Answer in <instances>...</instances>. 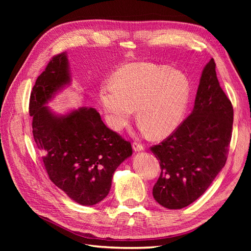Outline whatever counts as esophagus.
Returning <instances> with one entry per match:
<instances>
[{
	"label": "esophagus",
	"mask_w": 251,
	"mask_h": 251,
	"mask_svg": "<svg viewBox=\"0 0 251 251\" xmlns=\"http://www.w3.org/2000/svg\"><path fill=\"white\" fill-rule=\"evenodd\" d=\"M133 150L135 151H144V147L142 146V144H140L138 142H134L133 143Z\"/></svg>",
	"instance_id": "1"
}]
</instances>
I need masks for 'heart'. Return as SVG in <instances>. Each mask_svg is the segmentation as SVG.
I'll return each mask as SVG.
<instances>
[{
	"label": "heart",
	"instance_id": "1",
	"mask_svg": "<svg viewBox=\"0 0 251 251\" xmlns=\"http://www.w3.org/2000/svg\"><path fill=\"white\" fill-rule=\"evenodd\" d=\"M191 82L170 66L139 62L126 64L115 72L114 82L100 88V100L108 125L126 127L137 113L140 131L164 138L177 130L188 107Z\"/></svg>",
	"mask_w": 251,
	"mask_h": 251
}]
</instances>
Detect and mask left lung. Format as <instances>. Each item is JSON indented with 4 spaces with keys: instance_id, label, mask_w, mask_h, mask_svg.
<instances>
[{
    "instance_id": "1",
    "label": "left lung",
    "mask_w": 251,
    "mask_h": 251,
    "mask_svg": "<svg viewBox=\"0 0 251 251\" xmlns=\"http://www.w3.org/2000/svg\"><path fill=\"white\" fill-rule=\"evenodd\" d=\"M232 121L231 102L220 87L211 58L202 71L191 115L164 141L151 148L161 169L153 187L159 204L180 209L206 192L225 165Z\"/></svg>"
}]
</instances>
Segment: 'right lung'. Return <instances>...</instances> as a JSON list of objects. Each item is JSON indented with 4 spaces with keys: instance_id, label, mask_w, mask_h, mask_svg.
Returning <instances> with one entry per match:
<instances>
[{
    "instance_id": "1",
    "label": "right lung",
    "mask_w": 251,
    "mask_h": 251,
    "mask_svg": "<svg viewBox=\"0 0 251 251\" xmlns=\"http://www.w3.org/2000/svg\"><path fill=\"white\" fill-rule=\"evenodd\" d=\"M67 53L53 57L37 77L29 114L36 147L50 180L80 205H95L108 196L113 174L132 156L131 142L105 126L94 108L55 114L46 105L71 83Z\"/></svg>"
}]
</instances>
